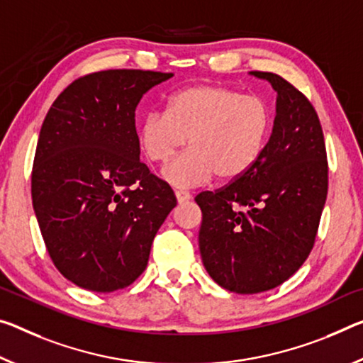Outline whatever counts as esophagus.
Masks as SVG:
<instances>
[{
	"label": "esophagus",
	"mask_w": 363,
	"mask_h": 363,
	"mask_svg": "<svg viewBox=\"0 0 363 363\" xmlns=\"http://www.w3.org/2000/svg\"><path fill=\"white\" fill-rule=\"evenodd\" d=\"M174 194H176V200H177V203H179V205L186 203V202H189V200H191V194H189V192L176 191Z\"/></svg>",
	"instance_id": "obj_1"
}]
</instances>
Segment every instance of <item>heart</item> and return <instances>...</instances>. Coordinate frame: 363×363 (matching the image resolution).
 <instances>
[{
    "label": "heart",
    "mask_w": 363,
    "mask_h": 363,
    "mask_svg": "<svg viewBox=\"0 0 363 363\" xmlns=\"http://www.w3.org/2000/svg\"><path fill=\"white\" fill-rule=\"evenodd\" d=\"M273 129L269 103L226 85L186 87L168 100L166 113L152 111L137 130L142 152L163 164L186 145L191 150L172 160L164 179L177 189H194L213 177L233 182L255 168Z\"/></svg>",
    "instance_id": "1"
}]
</instances>
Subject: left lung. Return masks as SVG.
Here are the masks:
<instances>
[{
  "mask_svg": "<svg viewBox=\"0 0 363 363\" xmlns=\"http://www.w3.org/2000/svg\"><path fill=\"white\" fill-rule=\"evenodd\" d=\"M250 74L278 94L263 157L249 174L195 197L203 267L235 294L273 289L302 267L328 194L323 130L312 103L278 74Z\"/></svg>",
  "mask_w": 363,
  "mask_h": 363,
  "instance_id": "obj_1",
  "label": "left lung"
}]
</instances>
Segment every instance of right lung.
<instances>
[{"instance_id": "obj_1", "label": "right lung", "mask_w": 363, "mask_h": 363, "mask_svg": "<svg viewBox=\"0 0 363 363\" xmlns=\"http://www.w3.org/2000/svg\"><path fill=\"white\" fill-rule=\"evenodd\" d=\"M172 72L109 69L61 91L40 129L32 203L55 267L82 289H124L176 206L140 161L135 108Z\"/></svg>"}]
</instances>
